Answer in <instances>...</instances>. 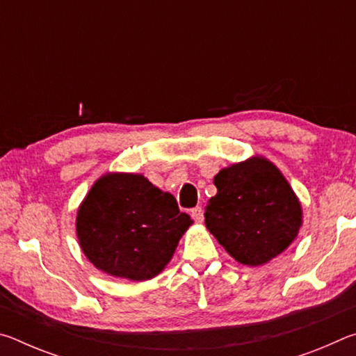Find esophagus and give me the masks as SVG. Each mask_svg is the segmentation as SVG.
<instances>
[{
  "instance_id": "1",
  "label": "esophagus",
  "mask_w": 356,
  "mask_h": 356,
  "mask_svg": "<svg viewBox=\"0 0 356 356\" xmlns=\"http://www.w3.org/2000/svg\"><path fill=\"white\" fill-rule=\"evenodd\" d=\"M190 215L191 218L195 220L196 222H202L204 221V213H202V209L201 207H195L190 210Z\"/></svg>"
}]
</instances>
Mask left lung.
Segmentation results:
<instances>
[{"label": "left lung", "mask_w": 356, "mask_h": 356, "mask_svg": "<svg viewBox=\"0 0 356 356\" xmlns=\"http://www.w3.org/2000/svg\"><path fill=\"white\" fill-rule=\"evenodd\" d=\"M213 184L206 226L237 262L267 264L297 238L301 204L272 161L251 156L221 170Z\"/></svg>", "instance_id": "1"}]
</instances>
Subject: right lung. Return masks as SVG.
Listing matches in <instances>:
<instances>
[{
  "label": "right lung",
  "mask_w": 356,
  "mask_h": 356,
  "mask_svg": "<svg viewBox=\"0 0 356 356\" xmlns=\"http://www.w3.org/2000/svg\"><path fill=\"white\" fill-rule=\"evenodd\" d=\"M191 222L176 197L141 174L108 172L78 209L76 237L84 256L102 272L146 281L171 261Z\"/></svg>",
  "instance_id": "1"
}]
</instances>
